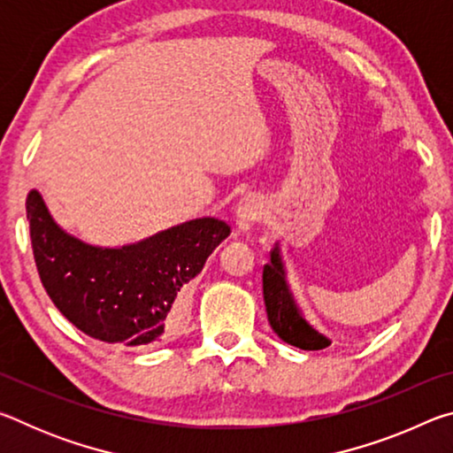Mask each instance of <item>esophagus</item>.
<instances>
[{
	"instance_id": "obj_1",
	"label": "esophagus",
	"mask_w": 453,
	"mask_h": 453,
	"mask_svg": "<svg viewBox=\"0 0 453 453\" xmlns=\"http://www.w3.org/2000/svg\"><path fill=\"white\" fill-rule=\"evenodd\" d=\"M262 213H264L262 199L257 196H245L240 199V203H237L235 208V224L242 232H250L251 226L262 219Z\"/></svg>"
}]
</instances>
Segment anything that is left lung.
Listing matches in <instances>:
<instances>
[{
	"mask_svg": "<svg viewBox=\"0 0 453 453\" xmlns=\"http://www.w3.org/2000/svg\"><path fill=\"white\" fill-rule=\"evenodd\" d=\"M270 257V264L264 265V302L272 329L283 342L300 349L313 351L327 348L332 342L305 319L300 305L294 300L278 243Z\"/></svg>",
	"mask_w": 453,
	"mask_h": 453,
	"instance_id": "1",
	"label": "left lung"
}]
</instances>
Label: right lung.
<instances>
[{"mask_svg":"<svg viewBox=\"0 0 453 453\" xmlns=\"http://www.w3.org/2000/svg\"><path fill=\"white\" fill-rule=\"evenodd\" d=\"M37 272L56 308L89 337L127 348H156L188 319V283L229 235L199 218L121 248H99L64 232L32 189L26 199Z\"/></svg>","mask_w":453,"mask_h":453,"instance_id":"add662e5","label":"right lung"}]
</instances>
